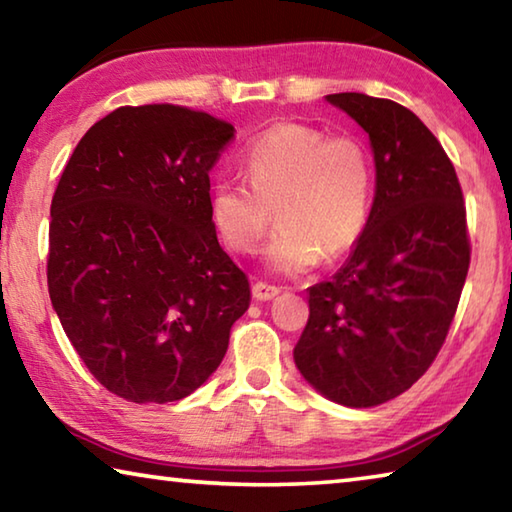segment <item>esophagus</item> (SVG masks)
<instances>
[{"mask_svg":"<svg viewBox=\"0 0 512 512\" xmlns=\"http://www.w3.org/2000/svg\"><path fill=\"white\" fill-rule=\"evenodd\" d=\"M280 291H282L280 287H275V284H268V282H255L253 284L255 300H273Z\"/></svg>","mask_w":512,"mask_h":512,"instance_id":"obj_1","label":"esophagus"}]
</instances>
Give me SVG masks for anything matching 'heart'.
Listing matches in <instances>:
<instances>
[{
	"label": "heart",
	"mask_w": 512,
	"mask_h": 512,
	"mask_svg": "<svg viewBox=\"0 0 512 512\" xmlns=\"http://www.w3.org/2000/svg\"><path fill=\"white\" fill-rule=\"evenodd\" d=\"M246 180H216L210 212L225 246L255 253L275 219L266 250L273 271L298 275L320 257L348 253L368 225L372 155L352 135H327L305 124H277L250 144Z\"/></svg>",
	"instance_id": "obj_1"
}]
</instances>
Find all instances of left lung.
I'll list each match as a JSON object with an SVG mask.
<instances>
[{"label": "left lung", "mask_w": 512, "mask_h": 512, "mask_svg": "<svg viewBox=\"0 0 512 512\" xmlns=\"http://www.w3.org/2000/svg\"><path fill=\"white\" fill-rule=\"evenodd\" d=\"M375 153V201L345 266L309 289L293 359L311 386L354 409L384 404L429 370L470 268L463 189L440 142L409 108L329 94Z\"/></svg>", "instance_id": "left-lung-1"}]
</instances>
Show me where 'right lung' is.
<instances>
[{"mask_svg": "<svg viewBox=\"0 0 512 512\" xmlns=\"http://www.w3.org/2000/svg\"><path fill=\"white\" fill-rule=\"evenodd\" d=\"M232 137L203 110L121 106L83 135L58 180L51 305L94 379L128 402L194 393L250 305L210 212V169Z\"/></svg>", "mask_w": 512, "mask_h": 512, "instance_id": "obj_1", "label": "right lung"}]
</instances>
